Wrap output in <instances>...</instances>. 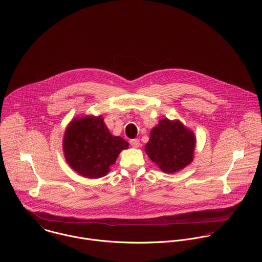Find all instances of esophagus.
<instances>
[{"mask_svg":"<svg viewBox=\"0 0 262 262\" xmlns=\"http://www.w3.org/2000/svg\"><path fill=\"white\" fill-rule=\"evenodd\" d=\"M130 144H131L132 147L137 148V147L140 146V141H139V139H131L130 140Z\"/></svg>","mask_w":262,"mask_h":262,"instance_id":"1","label":"esophagus"}]
</instances>
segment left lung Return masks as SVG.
Segmentation results:
<instances>
[{
    "label": "left lung",
    "mask_w": 262,
    "mask_h": 262,
    "mask_svg": "<svg viewBox=\"0 0 262 262\" xmlns=\"http://www.w3.org/2000/svg\"><path fill=\"white\" fill-rule=\"evenodd\" d=\"M195 137L179 120L161 119L150 132L145 152L150 159L167 173L177 172L193 158Z\"/></svg>",
    "instance_id": "1"
}]
</instances>
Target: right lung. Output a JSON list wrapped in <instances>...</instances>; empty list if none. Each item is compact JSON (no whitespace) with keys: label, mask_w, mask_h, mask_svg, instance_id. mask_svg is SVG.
I'll list each match as a JSON object with an SVG mask.
<instances>
[{"label":"right lung","mask_w":262,"mask_h":262,"mask_svg":"<svg viewBox=\"0 0 262 262\" xmlns=\"http://www.w3.org/2000/svg\"><path fill=\"white\" fill-rule=\"evenodd\" d=\"M62 145L66 160L75 171L88 179H99L110 171L129 143L109 132L102 116H84L70 123Z\"/></svg>","instance_id":"obj_1"}]
</instances>
